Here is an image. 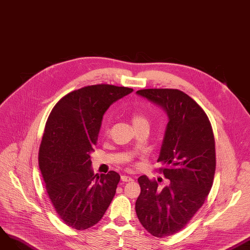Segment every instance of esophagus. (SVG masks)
Wrapping results in <instances>:
<instances>
[{
	"mask_svg": "<svg viewBox=\"0 0 250 250\" xmlns=\"http://www.w3.org/2000/svg\"><path fill=\"white\" fill-rule=\"evenodd\" d=\"M121 180H122V181H124V182H129V181H132L133 179H132L131 177L123 175V176H121Z\"/></svg>",
	"mask_w": 250,
	"mask_h": 250,
	"instance_id": "34e87169",
	"label": "esophagus"
}]
</instances>
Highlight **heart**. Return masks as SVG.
I'll return each instance as SVG.
<instances>
[{
    "mask_svg": "<svg viewBox=\"0 0 250 250\" xmlns=\"http://www.w3.org/2000/svg\"><path fill=\"white\" fill-rule=\"evenodd\" d=\"M132 123H133L134 127H137V126H140V125H148V119L144 113L134 112L132 114ZM104 129L105 133L109 131L108 124H104Z\"/></svg>",
    "mask_w": 250,
    "mask_h": 250,
    "instance_id": "heart-1",
    "label": "heart"
}]
</instances>
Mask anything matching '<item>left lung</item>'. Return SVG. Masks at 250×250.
Here are the masks:
<instances>
[{
	"mask_svg": "<svg viewBox=\"0 0 250 250\" xmlns=\"http://www.w3.org/2000/svg\"><path fill=\"white\" fill-rule=\"evenodd\" d=\"M169 117L158 163L167 185L138 178L136 215L152 236L164 238L181 231L205 204L216 171V147L210 122L199 104L181 90H137Z\"/></svg>",
	"mask_w": 250,
	"mask_h": 250,
	"instance_id": "1",
	"label": "left lung"
}]
</instances>
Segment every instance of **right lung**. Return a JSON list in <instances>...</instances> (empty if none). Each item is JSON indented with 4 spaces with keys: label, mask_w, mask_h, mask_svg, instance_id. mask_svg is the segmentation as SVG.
Returning a JSON list of instances; mask_svg holds the SVG:
<instances>
[{
    "label": "right lung",
    "mask_w": 250,
    "mask_h": 250,
    "mask_svg": "<svg viewBox=\"0 0 250 250\" xmlns=\"http://www.w3.org/2000/svg\"><path fill=\"white\" fill-rule=\"evenodd\" d=\"M132 91L110 84L84 86L63 97L47 118L39 165L58 216L71 228L85 230L99 223L115 196L120 175H94L90 153L105 111Z\"/></svg>",
    "instance_id": "add662e5"
}]
</instances>
